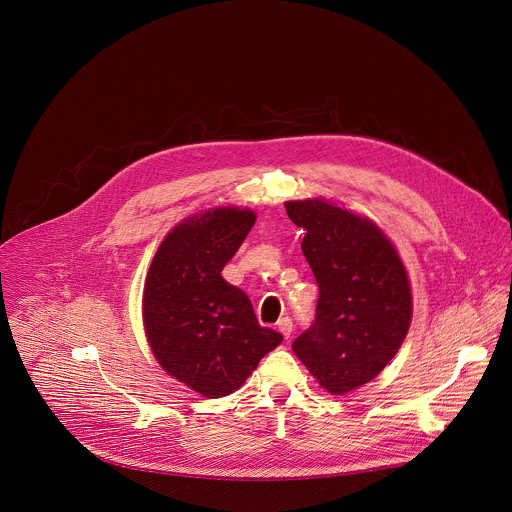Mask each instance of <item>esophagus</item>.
<instances>
[{"label": "esophagus", "instance_id": "1", "mask_svg": "<svg viewBox=\"0 0 512 512\" xmlns=\"http://www.w3.org/2000/svg\"><path fill=\"white\" fill-rule=\"evenodd\" d=\"M292 330H294V324H292V320H290L288 316L279 322V332L283 334L286 340H290V336H292Z\"/></svg>", "mask_w": 512, "mask_h": 512}]
</instances>
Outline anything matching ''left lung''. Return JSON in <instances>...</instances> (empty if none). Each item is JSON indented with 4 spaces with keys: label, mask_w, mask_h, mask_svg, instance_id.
Returning a JSON list of instances; mask_svg holds the SVG:
<instances>
[{
    "label": "left lung",
    "mask_w": 512,
    "mask_h": 512,
    "mask_svg": "<svg viewBox=\"0 0 512 512\" xmlns=\"http://www.w3.org/2000/svg\"><path fill=\"white\" fill-rule=\"evenodd\" d=\"M304 229L302 253L320 288L312 326L292 351L332 395L373 381L397 355L412 320L406 269L371 220L324 198L284 204Z\"/></svg>",
    "instance_id": "obj_1"
}]
</instances>
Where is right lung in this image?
<instances>
[{
	"mask_svg": "<svg viewBox=\"0 0 512 512\" xmlns=\"http://www.w3.org/2000/svg\"><path fill=\"white\" fill-rule=\"evenodd\" d=\"M255 224L251 210H206L159 245L143 290V322L161 367L192 391H237L283 336L259 326L247 294L222 271Z\"/></svg>",
	"mask_w": 512,
	"mask_h": 512,
	"instance_id": "1",
	"label": "right lung"
}]
</instances>
